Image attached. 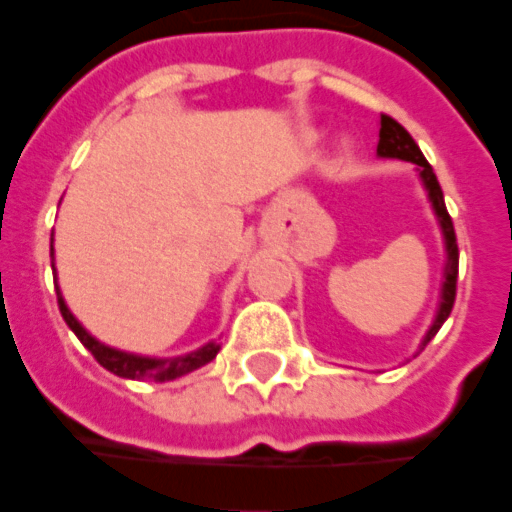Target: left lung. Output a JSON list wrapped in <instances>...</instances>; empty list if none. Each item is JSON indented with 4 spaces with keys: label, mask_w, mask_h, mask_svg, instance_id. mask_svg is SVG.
I'll return each mask as SVG.
<instances>
[{
    "label": "left lung",
    "mask_w": 512,
    "mask_h": 512,
    "mask_svg": "<svg viewBox=\"0 0 512 512\" xmlns=\"http://www.w3.org/2000/svg\"><path fill=\"white\" fill-rule=\"evenodd\" d=\"M380 157L391 159H405V162H413L419 165V176H422L424 187H427V195L433 201V209H436L438 223H441V231H444V242H447V270H444V286H441V303H438L436 322L430 325V331L424 336L422 347L438 333V328L447 322L449 311L455 306V292H458V239H455V226H452V217L447 212V204H444V192H441V184H438L436 173L430 168V162L424 159V154L416 146L408 129L397 123L391 115H380V143H378Z\"/></svg>",
    "instance_id": "8db88e82"
}]
</instances>
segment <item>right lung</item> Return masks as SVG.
<instances>
[{
	"label": "right lung",
	"mask_w": 512,
	"mask_h": 512,
	"mask_svg": "<svg viewBox=\"0 0 512 512\" xmlns=\"http://www.w3.org/2000/svg\"><path fill=\"white\" fill-rule=\"evenodd\" d=\"M52 270H54V264H52ZM57 306H60V314H63L65 325L76 333V339L88 347L90 353H93V358H96L104 369H110L112 375H118V378L154 380V383L176 380L181 378V375L192 372V369H198V366L209 364V361L217 355V350H220V344L209 342L204 344L201 350L179 355V358H148V355L123 353V350H115V347H107V344H101L99 339H93V336H90V333L76 322L74 314H71L68 306H65L60 289H57Z\"/></svg>",
	"instance_id": "obj_1"
}]
</instances>
